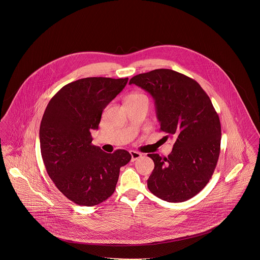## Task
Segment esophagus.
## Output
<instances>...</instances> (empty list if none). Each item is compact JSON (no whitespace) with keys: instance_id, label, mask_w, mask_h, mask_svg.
Wrapping results in <instances>:
<instances>
[{"instance_id":"esophagus-1","label":"esophagus","mask_w":260,"mask_h":260,"mask_svg":"<svg viewBox=\"0 0 260 260\" xmlns=\"http://www.w3.org/2000/svg\"><path fill=\"white\" fill-rule=\"evenodd\" d=\"M129 153H131V155H132V161H133V162L135 161V160H137L138 158H140L142 156V154L140 152L135 151V150H131V151H129Z\"/></svg>"}]
</instances>
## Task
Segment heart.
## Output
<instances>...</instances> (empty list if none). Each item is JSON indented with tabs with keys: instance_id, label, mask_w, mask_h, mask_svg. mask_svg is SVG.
I'll return each instance as SVG.
<instances>
[{
	"instance_id": "b5f03b06",
	"label": "heart",
	"mask_w": 260,
	"mask_h": 260,
	"mask_svg": "<svg viewBox=\"0 0 260 260\" xmlns=\"http://www.w3.org/2000/svg\"><path fill=\"white\" fill-rule=\"evenodd\" d=\"M144 97H145V96L141 94V93H132V94L127 96V98H126V100H132V101H134V100H138V99H140V98H144Z\"/></svg>"
}]
</instances>
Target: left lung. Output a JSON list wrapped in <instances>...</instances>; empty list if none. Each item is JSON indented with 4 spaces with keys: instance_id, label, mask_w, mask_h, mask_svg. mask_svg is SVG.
Wrapping results in <instances>:
<instances>
[{
    "instance_id": "8db88e82",
    "label": "left lung",
    "mask_w": 260,
    "mask_h": 260,
    "mask_svg": "<svg viewBox=\"0 0 260 260\" xmlns=\"http://www.w3.org/2000/svg\"><path fill=\"white\" fill-rule=\"evenodd\" d=\"M148 91L155 103L160 129L174 139L168 157L148 154L154 169L148 188L168 202L197 196L212 178L220 152L221 125L210 97L196 80L159 69L129 80Z\"/></svg>"
}]
</instances>
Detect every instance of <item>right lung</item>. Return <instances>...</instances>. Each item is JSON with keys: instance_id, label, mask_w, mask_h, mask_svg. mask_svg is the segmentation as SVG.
Returning <instances> with one entry per match:
<instances>
[{"instance_id": "obj_1", "label": "right lung", "mask_w": 260, "mask_h": 260, "mask_svg": "<svg viewBox=\"0 0 260 260\" xmlns=\"http://www.w3.org/2000/svg\"><path fill=\"white\" fill-rule=\"evenodd\" d=\"M128 78L88 77L66 85L48 103L40 126L41 153L47 173L64 197L80 206H95L114 192L120 168L132 155L107 153L91 144L104 109Z\"/></svg>"}]
</instances>
